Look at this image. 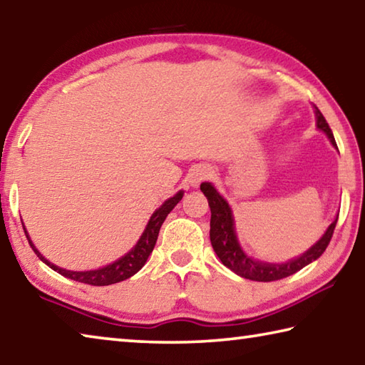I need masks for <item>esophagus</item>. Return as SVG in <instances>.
Returning a JSON list of instances; mask_svg holds the SVG:
<instances>
[{"instance_id":"1","label":"esophagus","mask_w":365,"mask_h":365,"mask_svg":"<svg viewBox=\"0 0 365 365\" xmlns=\"http://www.w3.org/2000/svg\"><path fill=\"white\" fill-rule=\"evenodd\" d=\"M210 176H212V170L208 168V166L205 165H200V166H195V168L190 171L189 175V182L190 186L192 187H199L200 184L205 181V179H208Z\"/></svg>"}]
</instances>
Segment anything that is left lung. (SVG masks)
Wrapping results in <instances>:
<instances>
[{
    "instance_id": "1",
    "label": "left lung",
    "mask_w": 365,
    "mask_h": 365,
    "mask_svg": "<svg viewBox=\"0 0 365 365\" xmlns=\"http://www.w3.org/2000/svg\"><path fill=\"white\" fill-rule=\"evenodd\" d=\"M314 113L317 130L325 133V136L329 138L330 144L334 145L335 149H338L334 133H331L329 123L325 121L324 115L316 106ZM200 190L205 194L210 210H212V220H210V240H212L215 253L218 255L221 263L229 267L232 272L237 274V276L257 280V282H272V280L289 277L292 274L303 269L304 266L312 263V261H316L325 252V248H327L338 221L336 215L335 220L331 221V225L327 227V231L322 234V237L311 248H308L303 255H299V257L285 261V263H267V261L252 258L250 255H247V252L242 248L237 239V232H235L232 208L229 207L227 200L216 190L213 184L202 182Z\"/></svg>"
}]
</instances>
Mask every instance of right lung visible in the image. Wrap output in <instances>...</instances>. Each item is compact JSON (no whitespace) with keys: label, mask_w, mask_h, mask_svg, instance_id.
Segmentation results:
<instances>
[{"label":"right lung","mask_w":365,"mask_h":365,"mask_svg":"<svg viewBox=\"0 0 365 365\" xmlns=\"http://www.w3.org/2000/svg\"><path fill=\"white\" fill-rule=\"evenodd\" d=\"M182 195H184V190H179L178 194L170 197L168 200H165L162 205H160L155 212L152 213L150 220H149V222H147V226L144 229V232L140 234V237L136 242V245H134L130 252L125 253L123 257L118 258L117 261H113V263L98 267V269H93V271H68V269H63V267L53 264L51 261L44 258L40 252H38V248L35 247L34 242H31L27 229H25V226H24V222H22V226H24L25 235H27V239H29V244L31 248H34L36 257L40 258L44 264H48L53 271L59 272L63 277L76 280V282H81V284L98 285V287L112 285V284L121 282V280L130 279L145 264L147 258H149V255L152 253L153 247H155L160 227H162L163 221L166 220L168 213L178 205L179 200L182 199Z\"/></svg>","instance_id":"right-lung-1"}]
</instances>
